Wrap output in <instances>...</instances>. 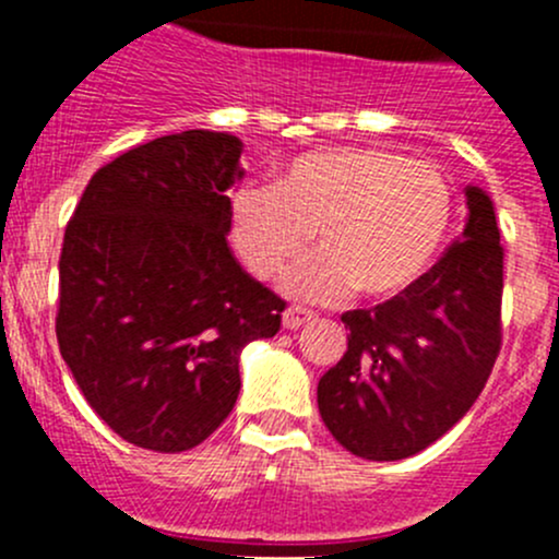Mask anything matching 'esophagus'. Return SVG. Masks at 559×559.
Wrapping results in <instances>:
<instances>
[{
    "instance_id": "esophagus-1",
    "label": "esophagus",
    "mask_w": 559,
    "mask_h": 559,
    "mask_svg": "<svg viewBox=\"0 0 559 559\" xmlns=\"http://www.w3.org/2000/svg\"><path fill=\"white\" fill-rule=\"evenodd\" d=\"M311 319H313V313L306 311V308H300V306H289L284 311V326H286V330H300V326L306 324V321H311Z\"/></svg>"
}]
</instances>
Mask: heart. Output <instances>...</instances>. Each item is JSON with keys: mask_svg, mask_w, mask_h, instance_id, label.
I'll list each match as a JSON object with an SVG mask.
<instances>
[{"mask_svg": "<svg viewBox=\"0 0 559 559\" xmlns=\"http://www.w3.org/2000/svg\"><path fill=\"white\" fill-rule=\"evenodd\" d=\"M452 186L432 162L386 148H321L270 186L233 197L229 235L257 278H275L311 240L321 248L286 273L292 297L330 302L357 292L397 297L425 275L452 224Z\"/></svg>", "mask_w": 559, "mask_h": 559, "instance_id": "obj_1", "label": "heart"}]
</instances>
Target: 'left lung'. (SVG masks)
Segmentation results:
<instances>
[{"label": "left lung", "mask_w": 559, "mask_h": 559, "mask_svg": "<svg viewBox=\"0 0 559 559\" xmlns=\"http://www.w3.org/2000/svg\"><path fill=\"white\" fill-rule=\"evenodd\" d=\"M460 240L405 292L346 311L348 348L319 381V414L346 452L419 454L471 411L500 354L503 246L492 200L467 186Z\"/></svg>", "instance_id": "left-lung-1"}]
</instances>
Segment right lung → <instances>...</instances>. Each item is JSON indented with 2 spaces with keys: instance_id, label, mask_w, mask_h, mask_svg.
Masks as SVG:
<instances>
[{
  "instance_id": "add662e5",
  "label": "right lung",
  "mask_w": 559,
  "mask_h": 559,
  "mask_svg": "<svg viewBox=\"0 0 559 559\" xmlns=\"http://www.w3.org/2000/svg\"><path fill=\"white\" fill-rule=\"evenodd\" d=\"M240 151L207 129L138 145L92 175L64 229L59 352L140 449L200 447L235 408L246 343L281 330L286 302L227 246Z\"/></svg>"
}]
</instances>
